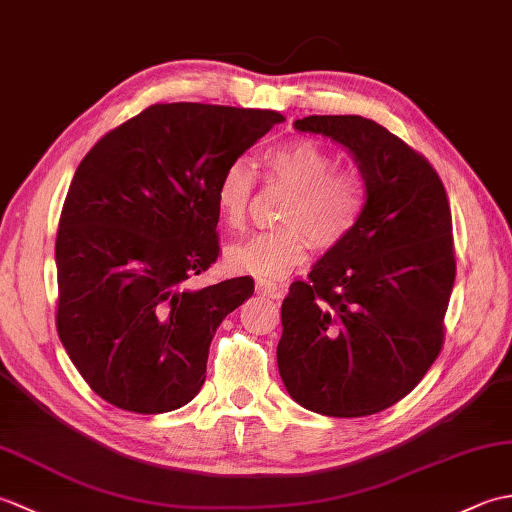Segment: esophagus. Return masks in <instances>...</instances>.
Wrapping results in <instances>:
<instances>
[{"label":"esophagus","instance_id":"1","mask_svg":"<svg viewBox=\"0 0 512 512\" xmlns=\"http://www.w3.org/2000/svg\"><path fill=\"white\" fill-rule=\"evenodd\" d=\"M257 292H262V295H266V297L279 299L281 295H284V288H281L279 284H275V281L259 279V281H257Z\"/></svg>","mask_w":512,"mask_h":512}]
</instances>
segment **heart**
Instances as JSON below:
<instances>
[{
    "instance_id": "heart-1",
    "label": "heart",
    "mask_w": 512,
    "mask_h": 512,
    "mask_svg": "<svg viewBox=\"0 0 512 512\" xmlns=\"http://www.w3.org/2000/svg\"><path fill=\"white\" fill-rule=\"evenodd\" d=\"M262 165L266 182L292 187L279 213L284 226L228 246V268L262 279L284 277L306 262L312 242L328 250L354 235L369 202V184L361 171L336 169L332 151L306 136L270 145ZM253 193V169L244 160H233L215 187V209L228 228L242 231L246 226Z\"/></svg>"
}]
</instances>
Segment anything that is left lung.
<instances>
[{"instance_id": "1", "label": "left lung", "mask_w": 512, "mask_h": 512, "mask_svg": "<svg viewBox=\"0 0 512 512\" xmlns=\"http://www.w3.org/2000/svg\"><path fill=\"white\" fill-rule=\"evenodd\" d=\"M299 132L352 151L369 184L354 235L281 303L279 374L301 407L361 418L405 398L436 361L455 281L451 206L431 162L363 116H306Z\"/></svg>"}]
</instances>
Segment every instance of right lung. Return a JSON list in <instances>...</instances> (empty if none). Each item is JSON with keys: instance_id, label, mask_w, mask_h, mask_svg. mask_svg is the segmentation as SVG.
Returning <instances> with one entry per match:
<instances>
[{"instance_id": "1", "label": "right lung", "mask_w": 512, "mask_h": 512, "mask_svg": "<svg viewBox=\"0 0 512 512\" xmlns=\"http://www.w3.org/2000/svg\"><path fill=\"white\" fill-rule=\"evenodd\" d=\"M286 118L270 110L158 103L107 132L65 195L57 332L94 394L134 413L187 405L217 325L250 277L189 288L220 255L222 171Z\"/></svg>"}]
</instances>
